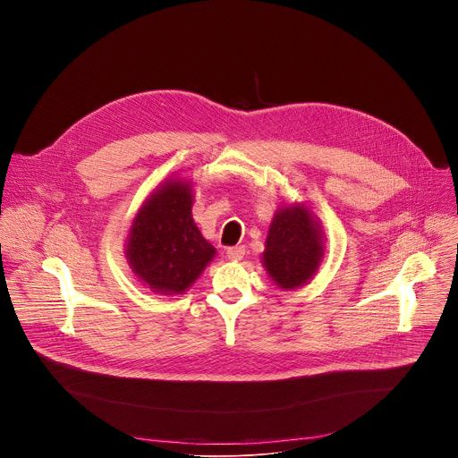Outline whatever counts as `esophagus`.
I'll return each mask as SVG.
<instances>
[{
	"mask_svg": "<svg viewBox=\"0 0 458 458\" xmlns=\"http://www.w3.org/2000/svg\"><path fill=\"white\" fill-rule=\"evenodd\" d=\"M226 257L230 260H241L244 257V246H232L226 250Z\"/></svg>",
	"mask_w": 458,
	"mask_h": 458,
	"instance_id": "1",
	"label": "esophagus"
}]
</instances>
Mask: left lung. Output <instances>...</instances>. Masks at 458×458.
<instances>
[{"mask_svg":"<svg viewBox=\"0 0 458 458\" xmlns=\"http://www.w3.org/2000/svg\"><path fill=\"white\" fill-rule=\"evenodd\" d=\"M324 239L320 221L308 205L279 207L260 255L274 284L286 292L308 284L322 263Z\"/></svg>","mask_w":458,"mask_h":458,"instance_id":"obj_1","label":"left lung"}]
</instances>
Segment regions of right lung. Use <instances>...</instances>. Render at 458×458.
I'll return each mask as SVG.
<instances>
[{
    "mask_svg": "<svg viewBox=\"0 0 458 458\" xmlns=\"http://www.w3.org/2000/svg\"><path fill=\"white\" fill-rule=\"evenodd\" d=\"M193 186L168 177L145 199L124 244L132 274L159 295H181L205 272L216 248L191 217Z\"/></svg>",
    "mask_w": 458,
    "mask_h": 458,
    "instance_id": "add662e5",
    "label": "right lung"
}]
</instances>
